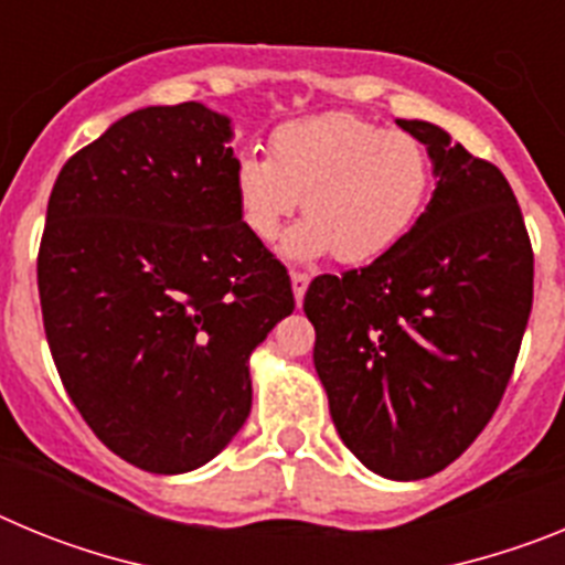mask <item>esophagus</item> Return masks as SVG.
Wrapping results in <instances>:
<instances>
[{
    "label": "esophagus",
    "mask_w": 565,
    "mask_h": 565,
    "mask_svg": "<svg viewBox=\"0 0 565 565\" xmlns=\"http://www.w3.org/2000/svg\"><path fill=\"white\" fill-rule=\"evenodd\" d=\"M308 282H311V277L302 271H291V288H294V299H297V306H302V297H306L308 291Z\"/></svg>",
    "instance_id": "34e87169"
}]
</instances>
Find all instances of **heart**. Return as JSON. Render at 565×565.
<instances>
[{"instance_id": "1", "label": "heart", "mask_w": 565, "mask_h": 565, "mask_svg": "<svg viewBox=\"0 0 565 565\" xmlns=\"http://www.w3.org/2000/svg\"><path fill=\"white\" fill-rule=\"evenodd\" d=\"M430 152L416 135L356 113H322L268 135V158L239 154L232 174L239 226L274 243L302 201L288 237L294 259L337 254L362 266L391 252L430 198Z\"/></svg>"}]
</instances>
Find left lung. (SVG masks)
Here are the masks:
<instances>
[{
    "label": "left lung",
    "mask_w": 565,
    "mask_h": 565,
    "mask_svg": "<svg viewBox=\"0 0 565 565\" xmlns=\"http://www.w3.org/2000/svg\"><path fill=\"white\" fill-rule=\"evenodd\" d=\"M436 192L371 266L308 286L313 364L344 447L376 476L418 481L476 441L501 404L532 311L535 257L495 163L441 127L404 121Z\"/></svg>",
    "instance_id": "8db88e82"
}]
</instances>
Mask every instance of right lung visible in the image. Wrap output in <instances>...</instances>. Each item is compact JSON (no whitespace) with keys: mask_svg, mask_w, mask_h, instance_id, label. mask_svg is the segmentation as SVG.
Returning <instances> with one entry per match:
<instances>
[{"mask_svg":"<svg viewBox=\"0 0 565 565\" xmlns=\"http://www.w3.org/2000/svg\"><path fill=\"white\" fill-rule=\"evenodd\" d=\"M232 121L143 107L62 167L39 246L50 353L89 430L135 467H203L252 413L248 356L294 311L239 226Z\"/></svg>","mask_w":565,"mask_h":565,"instance_id":"add662e5","label":"right lung"}]
</instances>
